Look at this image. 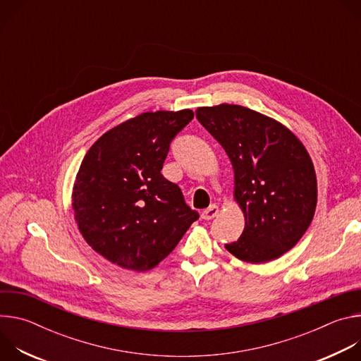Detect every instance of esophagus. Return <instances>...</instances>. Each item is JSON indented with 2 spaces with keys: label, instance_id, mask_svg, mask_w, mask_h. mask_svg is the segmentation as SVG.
<instances>
[{
  "label": "esophagus",
  "instance_id": "obj_1",
  "mask_svg": "<svg viewBox=\"0 0 361 361\" xmlns=\"http://www.w3.org/2000/svg\"><path fill=\"white\" fill-rule=\"evenodd\" d=\"M217 214H219V207L216 204H213V205H210L209 209H205V210L201 212V219L205 220V221H209V220H213Z\"/></svg>",
  "mask_w": 361,
  "mask_h": 361
}]
</instances>
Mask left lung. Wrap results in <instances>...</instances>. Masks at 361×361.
Returning a JSON list of instances; mask_svg holds the SVG:
<instances>
[{"label":"left lung","instance_id":"8db88e82","mask_svg":"<svg viewBox=\"0 0 361 361\" xmlns=\"http://www.w3.org/2000/svg\"><path fill=\"white\" fill-rule=\"evenodd\" d=\"M195 116L234 169V197L245 227L226 248L247 263L279 259L302 237L316 212L317 180L307 149L283 124L241 106L201 107Z\"/></svg>","mask_w":361,"mask_h":361}]
</instances>
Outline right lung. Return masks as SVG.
I'll list each match as a JSON object with an SVG mask.
<instances>
[{
	"mask_svg": "<svg viewBox=\"0 0 361 361\" xmlns=\"http://www.w3.org/2000/svg\"><path fill=\"white\" fill-rule=\"evenodd\" d=\"M191 110L144 113L99 137L80 166L73 210L84 240L123 269L145 271L176 248L198 213L161 170Z\"/></svg>",
	"mask_w": 361,
	"mask_h": 361,
	"instance_id": "1",
	"label": "right lung"
}]
</instances>
